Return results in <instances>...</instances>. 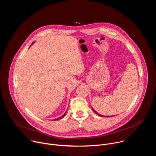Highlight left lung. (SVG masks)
I'll list each match as a JSON object with an SVG mask.
<instances>
[{
    "mask_svg": "<svg viewBox=\"0 0 156 156\" xmlns=\"http://www.w3.org/2000/svg\"><path fill=\"white\" fill-rule=\"evenodd\" d=\"M93 110L94 111V112H95V113H96L97 115H100V116H102V117H105V116H103V115H100L99 114H98V113L96 112V111H95V110H94L93 108Z\"/></svg>",
    "mask_w": 156,
    "mask_h": 156,
    "instance_id": "left-lung-1",
    "label": "left lung"
}]
</instances>
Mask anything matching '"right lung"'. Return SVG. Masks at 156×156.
I'll list each match as a JSON object with an SVG mask.
<instances>
[{
  "mask_svg": "<svg viewBox=\"0 0 156 156\" xmlns=\"http://www.w3.org/2000/svg\"><path fill=\"white\" fill-rule=\"evenodd\" d=\"M33 43H34V42H33ZM66 114V112H65V113L63 114V115H62V117H59V118H58V119H55V120H58V119H62V117H63L65 115V114Z\"/></svg>",
  "mask_w": 156,
  "mask_h": 156,
  "instance_id": "1",
  "label": "right lung"
}]
</instances>
